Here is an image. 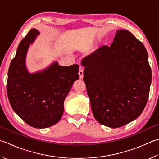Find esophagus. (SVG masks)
I'll use <instances>...</instances> for the list:
<instances>
[{
    "mask_svg": "<svg viewBox=\"0 0 159 159\" xmlns=\"http://www.w3.org/2000/svg\"><path fill=\"white\" fill-rule=\"evenodd\" d=\"M83 70H84V68H83L82 66H80L79 74V77H80V79H82L83 77Z\"/></svg>",
    "mask_w": 159,
    "mask_h": 159,
    "instance_id": "1",
    "label": "esophagus"
}]
</instances>
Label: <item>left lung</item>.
<instances>
[{
    "instance_id": "8db88e82",
    "label": "left lung",
    "mask_w": 159,
    "mask_h": 159,
    "mask_svg": "<svg viewBox=\"0 0 159 159\" xmlns=\"http://www.w3.org/2000/svg\"><path fill=\"white\" fill-rule=\"evenodd\" d=\"M81 65L98 122L118 128L140 116L148 99L152 70L145 47L131 33L117 30L111 47L98 48Z\"/></svg>"
}]
</instances>
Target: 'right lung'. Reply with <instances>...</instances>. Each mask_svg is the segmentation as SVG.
Returning <instances> with one entry per match:
<instances>
[{"instance_id": "1", "label": "right lung", "mask_w": 159, "mask_h": 159, "mask_svg": "<svg viewBox=\"0 0 159 159\" xmlns=\"http://www.w3.org/2000/svg\"><path fill=\"white\" fill-rule=\"evenodd\" d=\"M39 34L33 28L19 44L8 70L7 92L14 111L28 125L44 129L61 119L65 98L79 79V67H62L55 61L44 70L30 73L25 64L28 50Z\"/></svg>"}]
</instances>
